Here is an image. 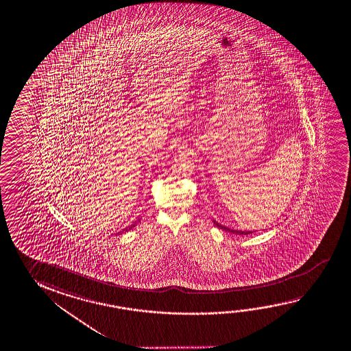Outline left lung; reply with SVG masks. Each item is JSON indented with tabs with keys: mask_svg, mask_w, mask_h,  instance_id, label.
<instances>
[{
	"mask_svg": "<svg viewBox=\"0 0 351 351\" xmlns=\"http://www.w3.org/2000/svg\"><path fill=\"white\" fill-rule=\"evenodd\" d=\"M213 221H214V224L217 225L218 228H220V229H223V230L228 231V232H231V234H236V235H250V234H253V231L234 230V229H230V228H228V226H224V225L219 224L218 221H215L214 219H213Z\"/></svg>",
	"mask_w": 351,
	"mask_h": 351,
	"instance_id": "1",
	"label": "left lung"
}]
</instances>
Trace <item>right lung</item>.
<instances>
[{"label":"right lung","instance_id":"1","mask_svg":"<svg viewBox=\"0 0 351 351\" xmlns=\"http://www.w3.org/2000/svg\"><path fill=\"white\" fill-rule=\"evenodd\" d=\"M138 221H141V219H138V220H137V221H136V223H134V224L128 225V226H127V228H125V229H123V230H121V231H119V232H116V235H120V234H122V232H127V231L131 230V229H133V228H134V226H136V224H137V223H138Z\"/></svg>","mask_w":351,"mask_h":351}]
</instances>
